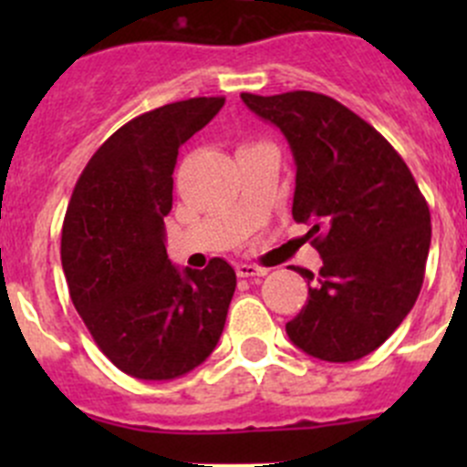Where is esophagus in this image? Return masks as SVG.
<instances>
[{
    "mask_svg": "<svg viewBox=\"0 0 467 467\" xmlns=\"http://www.w3.org/2000/svg\"><path fill=\"white\" fill-rule=\"evenodd\" d=\"M268 268L255 266V264H237V275L239 277H264Z\"/></svg>",
    "mask_w": 467,
    "mask_h": 467,
    "instance_id": "obj_1",
    "label": "esophagus"
}]
</instances>
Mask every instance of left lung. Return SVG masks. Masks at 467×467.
<instances>
[{
    "instance_id": "1",
    "label": "left lung",
    "mask_w": 467,
    "mask_h": 467,
    "mask_svg": "<svg viewBox=\"0 0 467 467\" xmlns=\"http://www.w3.org/2000/svg\"><path fill=\"white\" fill-rule=\"evenodd\" d=\"M242 99L289 142L291 214L309 225L323 257L317 277L294 268L314 286L286 334L317 359H361L398 329L420 294L431 244L425 196L398 150L332 97L296 89Z\"/></svg>"
}]
</instances>
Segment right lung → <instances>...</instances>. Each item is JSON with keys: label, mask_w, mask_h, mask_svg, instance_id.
<instances>
[{"label": "right lung", "mask_w": 467, "mask_h": 467, "mask_svg": "<svg viewBox=\"0 0 467 467\" xmlns=\"http://www.w3.org/2000/svg\"><path fill=\"white\" fill-rule=\"evenodd\" d=\"M196 97L144 112L110 135L67 205L60 260L78 317L103 355L138 379H176L219 343L237 275L214 257L178 268L164 248L178 149L223 108Z\"/></svg>", "instance_id": "1"}]
</instances>
